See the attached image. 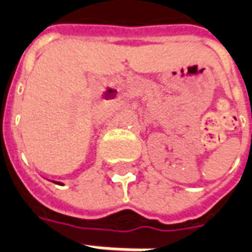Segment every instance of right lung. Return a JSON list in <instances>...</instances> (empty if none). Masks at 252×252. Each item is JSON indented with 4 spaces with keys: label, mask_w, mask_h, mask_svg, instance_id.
Listing matches in <instances>:
<instances>
[{
    "label": "right lung",
    "mask_w": 252,
    "mask_h": 252,
    "mask_svg": "<svg viewBox=\"0 0 252 252\" xmlns=\"http://www.w3.org/2000/svg\"><path fill=\"white\" fill-rule=\"evenodd\" d=\"M55 184H59V185H62V184H61V182H55Z\"/></svg>",
    "instance_id": "right-lung-1"
}]
</instances>
